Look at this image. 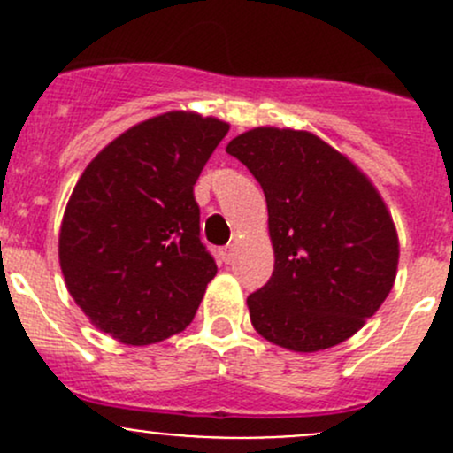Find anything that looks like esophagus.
<instances>
[{
	"mask_svg": "<svg viewBox=\"0 0 453 453\" xmlns=\"http://www.w3.org/2000/svg\"><path fill=\"white\" fill-rule=\"evenodd\" d=\"M219 256H221L223 263L230 265L232 260H234V245H223V248L219 250Z\"/></svg>",
	"mask_w": 453,
	"mask_h": 453,
	"instance_id": "34e87169",
	"label": "esophagus"
}]
</instances>
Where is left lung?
Instances as JSON below:
<instances>
[{"label": "left lung", "instance_id": "1", "mask_svg": "<svg viewBox=\"0 0 453 453\" xmlns=\"http://www.w3.org/2000/svg\"><path fill=\"white\" fill-rule=\"evenodd\" d=\"M263 188L273 273L248 298L272 344L315 353L377 313L399 265L395 223L370 180L309 131L258 127L226 146Z\"/></svg>", "mask_w": 453, "mask_h": 453}]
</instances>
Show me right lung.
Listing matches in <instances>:
<instances>
[{
    "mask_svg": "<svg viewBox=\"0 0 453 453\" xmlns=\"http://www.w3.org/2000/svg\"><path fill=\"white\" fill-rule=\"evenodd\" d=\"M227 131L190 111L149 118L74 186L58 234L63 278L91 324L122 344L166 340L197 313L217 263L199 239L193 188Z\"/></svg>",
    "mask_w": 453,
    "mask_h": 453,
    "instance_id": "obj_1",
    "label": "right lung"
}]
</instances>
